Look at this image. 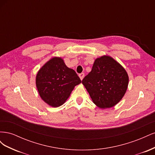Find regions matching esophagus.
I'll use <instances>...</instances> for the list:
<instances>
[{"mask_svg": "<svg viewBox=\"0 0 155 155\" xmlns=\"http://www.w3.org/2000/svg\"><path fill=\"white\" fill-rule=\"evenodd\" d=\"M79 78H80L81 80H82V79L84 78V76H85V74H84V73H81V74H79Z\"/></svg>", "mask_w": 155, "mask_h": 155, "instance_id": "obj_1", "label": "esophagus"}]
</instances>
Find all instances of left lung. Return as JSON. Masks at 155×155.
<instances>
[{
  "instance_id": "obj_1",
  "label": "left lung",
  "mask_w": 155,
  "mask_h": 155,
  "mask_svg": "<svg viewBox=\"0 0 155 155\" xmlns=\"http://www.w3.org/2000/svg\"><path fill=\"white\" fill-rule=\"evenodd\" d=\"M128 82L125 70L107 55L95 60L91 72L82 80L93 102L101 109L118 104L125 94Z\"/></svg>"
}]
</instances>
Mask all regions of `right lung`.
Returning a JSON list of instances; mask_svg holds the SVG:
<instances>
[{"label": "right lung", "instance_id": "1", "mask_svg": "<svg viewBox=\"0 0 155 155\" xmlns=\"http://www.w3.org/2000/svg\"><path fill=\"white\" fill-rule=\"evenodd\" d=\"M81 82L76 72L68 68L63 60L59 58L50 59L36 76V86L40 96L54 107L63 105L74 87Z\"/></svg>", "mask_w": 155, "mask_h": 155}]
</instances>
